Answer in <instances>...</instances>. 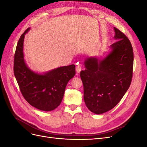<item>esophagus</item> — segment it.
<instances>
[{"mask_svg":"<svg viewBox=\"0 0 147 147\" xmlns=\"http://www.w3.org/2000/svg\"><path fill=\"white\" fill-rule=\"evenodd\" d=\"M81 70H82L81 66L79 65H77V68H76V72H77V74H79Z\"/></svg>","mask_w":147,"mask_h":147,"instance_id":"obj_1","label":"esophagus"}]
</instances>
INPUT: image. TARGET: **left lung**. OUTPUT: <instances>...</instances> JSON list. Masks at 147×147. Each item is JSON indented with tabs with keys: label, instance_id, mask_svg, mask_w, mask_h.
Wrapping results in <instances>:
<instances>
[{
	"label": "left lung",
	"instance_id": "8db88e82",
	"mask_svg": "<svg viewBox=\"0 0 147 147\" xmlns=\"http://www.w3.org/2000/svg\"><path fill=\"white\" fill-rule=\"evenodd\" d=\"M117 42L103 58L88 57L80 77L84 100L95 114L108 112L116 106L129 88L132 77L134 54L129 40L114 28Z\"/></svg>",
	"mask_w": 147,
	"mask_h": 147
}]
</instances>
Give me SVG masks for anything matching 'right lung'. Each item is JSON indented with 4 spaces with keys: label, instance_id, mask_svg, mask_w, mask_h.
<instances>
[{
    "label": "right lung",
    "instance_id": "add662e5",
    "mask_svg": "<svg viewBox=\"0 0 147 147\" xmlns=\"http://www.w3.org/2000/svg\"><path fill=\"white\" fill-rule=\"evenodd\" d=\"M30 28L21 35L14 57V74L26 100L42 111L56 109L63 100L67 84L75 75L74 64L63 66L43 74L35 72L25 63L24 39Z\"/></svg>",
    "mask_w": 147,
    "mask_h": 147
}]
</instances>
